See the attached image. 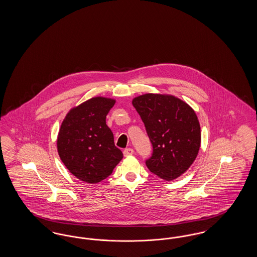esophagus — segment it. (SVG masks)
Here are the masks:
<instances>
[{
	"label": "esophagus",
	"instance_id": "esophagus-1",
	"mask_svg": "<svg viewBox=\"0 0 257 257\" xmlns=\"http://www.w3.org/2000/svg\"><path fill=\"white\" fill-rule=\"evenodd\" d=\"M133 154H134V149H133V148H126V149H124V151H123V155H124L125 157L130 156V155H133Z\"/></svg>",
	"mask_w": 257,
	"mask_h": 257
}]
</instances>
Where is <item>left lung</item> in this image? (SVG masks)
Returning <instances> with one entry per match:
<instances>
[{
	"label": "left lung",
	"instance_id": "1",
	"mask_svg": "<svg viewBox=\"0 0 257 257\" xmlns=\"http://www.w3.org/2000/svg\"><path fill=\"white\" fill-rule=\"evenodd\" d=\"M132 104L145 123L153 147L148 170L171 181L195 162L201 142L196 112L185 101L171 94L146 93Z\"/></svg>",
	"mask_w": 257,
	"mask_h": 257
}]
</instances>
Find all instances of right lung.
I'll use <instances>...</instances> for the list:
<instances>
[{
	"mask_svg": "<svg viewBox=\"0 0 257 257\" xmlns=\"http://www.w3.org/2000/svg\"><path fill=\"white\" fill-rule=\"evenodd\" d=\"M114 104L112 98H90L69 110L61 122L57 139L59 156L66 169L83 182L104 180L123 158L106 124Z\"/></svg>",
	"mask_w": 257,
	"mask_h": 257,
	"instance_id": "add662e5",
	"label": "right lung"
}]
</instances>
